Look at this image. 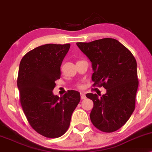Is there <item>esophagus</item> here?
Here are the masks:
<instances>
[{
  "label": "esophagus",
  "instance_id": "esophagus-1",
  "mask_svg": "<svg viewBox=\"0 0 152 152\" xmlns=\"http://www.w3.org/2000/svg\"><path fill=\"white\" fill-rule=\"evenodd\" d=\"M80 95H81V99H85L86 98V95H85V94L84 93H80Z\"/></svg>",
  "mask_w": 152,
  "mask_h": 152
}]
</instances>
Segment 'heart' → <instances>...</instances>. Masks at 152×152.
<instances>
[{
  "label": "heart",
  "mask_w": 152,
  "mask_h": 152,
  "mask_svg": "<svg viewBox=\"0 0 152 152\" xmlns=\"http://www.w3.org/2000/svg\"><path fill=\"white\" fill-rule=\"evenodd\" d=\"M78 88H81V85H78Z\"/></svg>",
  "instance_id": "obj_1"
}]
</instances>
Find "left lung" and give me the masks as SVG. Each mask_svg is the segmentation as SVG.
Instances as JSON below:
<instances>
[{"label": "left lung", "instance_id": "8db88e82", "mask_svg": "<svg viewBox=\"0 0 152 152\" xmlns=\"http://www.w3.org/2000/svg\"><path fill=\"white\" fill-rule=\"evenodd\" d=\"M92 63L93 86L107 93L99 98L87 93L93 102L91 122L103 132H113L127 122L135 109L138 87L137 63L132 53L116 39L104 38L77 43Z\"/></svg>", "mask_w": 152, "mask_h": 152}]
</instances>
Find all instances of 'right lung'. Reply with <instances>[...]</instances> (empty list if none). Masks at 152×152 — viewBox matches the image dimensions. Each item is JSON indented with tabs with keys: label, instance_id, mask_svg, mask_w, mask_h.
I'll use <instances>...</instances> for the list:
<instances>
[{
	"label": "right lung",
	"instance_id": "obj_1",
	"mask_svg": "<svg viewBox=\"0 0 152 152\" xmlns=\"http://www.w3.org/2000/svg\"><path fill=\"white\" fill-rule=\"evenodd\" d=\"M70 47V43L41 45L28 52L20 62L17 86L23 110L31 126L47 138L65 134L80 101L78 91H68L61 97L53 93Z\"/></svg>",
	"mask_w": 152,
	"mask_h": 152
}]
</instances>
